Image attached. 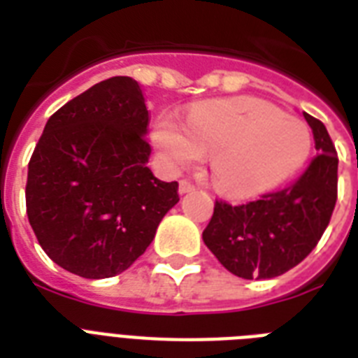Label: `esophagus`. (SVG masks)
<instances>
[{
    "label": "esophagus",
    "instance_id": "obj_1",
    "mask_svg": "<svg viewBox=\"0 0 358 358\" xmlns=\"http://www.w3.org/2000/svg\"><path fill=\"white\" fill-rule=\"evenodd\" d=\"M193 189H195V185L191 180H180V193H189Z\"/></svg>",
    "mask_w": 358,
    "mask_h": 358
}]
</instances>
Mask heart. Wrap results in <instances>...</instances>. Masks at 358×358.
<instances>
[{"label":"heart","instance_id":"obj_1","mask_svg":"<svg viewBox=\"0 0 358 358\" xmlns=\"http://www.w3.org/2000/svg\"><path fill=\"white\" fill-rule=\"evenodd\" d=\"M154 141L174 169L212 154V178L234 195L277 187L306 163L310 129L258 98H232L204 103L187 115L185 126L162 117Z\"/></svg>","mask_w":358,"mask_h":358}]
</instances>
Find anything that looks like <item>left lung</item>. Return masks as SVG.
<instances>
[{"label": "left lung", "instance_id": "obj_1", "mask_svg": "<svg viewBox=\"0 0 358 358\" xmlns=\"http://www.w3.org/2000/svg\"><path fill=\"white\" fill-rule=\"evenodd\" d=\"M317 154L294 184L255 201H215L202 239L230 273L275 278L305 260L327 229L338 199V156L322 120L305 113Z\"/></svg>", "mask_w": 358, "mask_h": 358}]
</instances>
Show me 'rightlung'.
Segmentation results:
<instances>
[{
    "label": "right lung",
    "mask_w": 358,
    "mask_h": 358,
    "mask_svg": "<svg viewBox=\"0 0 358 358\" xmlns=\"http://www.w3.org/2000/svg\"><path fill=\"white\" fill-rule=\"evenodd\" d=\"M148 111L139 83L100 81L46 122L27 169L25 208L38 243L83 278L126 271L180 201L178 182L148 169Z\"/></svg>",
    "instance_id": "obj_1"
}]
</instances>
